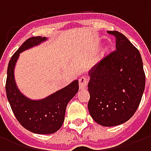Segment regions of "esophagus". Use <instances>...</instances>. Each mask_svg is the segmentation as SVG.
<instances>
[{
    "label": "esophagus",
    "instance_id": "esophagus-1",
    "mask_svg": "<svg viewBox=\"0 0 151 151\" xmlns=\"http://www.w3.org/2000/svg\"><path fill=\"white\" fill-rule=\"evenodd\" d=\"M87 82H88V79L86 76H83L81 78L79 79V88L81 90H83L87 86Z\"/></svg>",
    "mask_w": 151,
    "mask_h": 151
}]
</instances>
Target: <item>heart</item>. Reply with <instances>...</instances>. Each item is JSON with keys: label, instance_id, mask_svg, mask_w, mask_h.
I'll return each instance as SVG.
<instances>
[{"label": "heart", "instance_id": "b5f03b06", "mask_svg": "<svg viewBox=\"0 0 151 151\" xmlns=\"http://www.w3.org/2000/svg\"><path fill=\"white\" fill-rule=\"evenodd\" d=\"M109 46H105L104 48H103V53H106L108 52V51L109 50Z\"/></svg>", "mask_w": 151, "mask_h": 151}]
</instances>
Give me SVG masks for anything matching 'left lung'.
Instances as JSON below:
<instances>
[{
  "label": "left lung",
  "instance_id": "1",
  "mask_svg": "<svg viewBox=\"0 0 151 151\" xmlns=\"http://www.w3.org/2000/svg\"><path fill=\"white\" fill-rule=\"evenodd\" d=\"M116 40V51L88 73V110L105 127L116 126L133 116L145 90L146 78L138 50L123 34L108 31Z\"/></svg>",
  "mask_w": 151,
  "mask_h": 151
}]
</instances>
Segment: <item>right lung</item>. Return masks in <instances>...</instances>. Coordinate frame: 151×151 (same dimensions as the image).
Returning <instances> with one entry per match:
<instances>
[{"label":"right lung","mask_w":151,"mask_h":151,"mask_svg":"<svg viewBox=\"0 0 151 151\" xmlns=\"http://www.w3.org/2000/svg\"><path fill=\"white\" fill-rule=\"evenodd\" d=\"M47 40V37L36 36L28 39L22 44L9 60L5 84L7 99L15 117L26 129L37 134H51L60 129L65 120L67 104L78 91V80H73L64 88L40 99L28 98L18 89L14 69L20 53Z\"/></svg>","instance_id":"1"}]
</instances>
